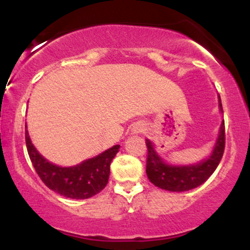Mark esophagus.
<instances>
[{
  "label": "esophagus",
  "instance_id": "obj_1",
  "mask_svg": "<svg viewBox=\"0 0 250 250\" xmlns=\"http://www.w3.org/2000/svg\"><path fill=\"white\" fill-rule=\"evenodd\" d=\"M143 130H145V127H143V125H135V127L133 128V131H134L135 134L142 133Z\"/></svg>",
  "mask_w": 250,
  "mask_h": 250
}]
</instances>
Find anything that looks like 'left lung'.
I'll use <instances>...</instances> for the list:
<instances>
[{
	"label": "left lung",
	"mask_w": 250,
	"mask_h": 250,
	"mask_svg": "<svg viewBox=\"0 0 250 250\" xmlns=\"http://www.w3.org/2000/svg\"><path fill=\"white\" fill-rule=\"evenodd\" d=\"M220 102V109L222 110V104ZM147 145V165L146 171L149 181L156 187L169 191H186L194 189L202 185L209 179L223 156L226 146V130L225 121L220 128L219 139L215 145L213 153L208 160L195 166H186V167H176L169 166L162 161L161 157L154 150L153 143L146 140Z\"/></svg>",
	"instance_id": "8db88e82"
}]
</instances>
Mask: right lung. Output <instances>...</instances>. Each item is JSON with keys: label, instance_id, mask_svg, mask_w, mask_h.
<instances>
[{"label": "right lung", "instance_id": "add662e5", "mask_svg": "<svg viewBox=\"0 0 250 250\" xmlns=\"http://www.w3.org/2000/svg\"><path fill=\"white\" fill-rule=\"evenodd\" d=\"M25 145L30 161L42 182L51 190L70 199H89L99 194L107 186L110 174V163L119 151L120 146L103 151L83 161L75 167H57L42 157L31 143L25 125Z\"/></svg>", "mask_w": 250, "mask_h": 250}]
</instances>
